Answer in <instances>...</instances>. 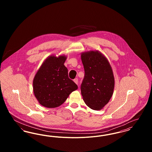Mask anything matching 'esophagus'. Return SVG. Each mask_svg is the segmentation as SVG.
<instances>
[{
	"label": "esophagus",
	"instance_id": "esophagus-1",
	"mask_svg": "<svg viewBox=\"0 0 152 152\" xmlns=\"http://www.w3.org/2000/svg\"><path fill=\"white\" fill-rule=\"evenodd\" d=\"M73 81H74L77 85H78V79H77V78H76V79H75L73 80Z\"/></svg>",
	"mask_w": 152,
	"mask_h": 152
}]
</instances>
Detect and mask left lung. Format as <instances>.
<instances>
[{
  "label": "left lung",
  "mask_w": 152,
  "mask_h": 152,
  "mask_svg": "<svg viewBox=\"0 0 152 152\" xmlns=\"http://www.w3.org/2000/svg\"><path fill=\"white\" fill-rule=\"evenodd\" d=\"M85 76L81 86L83 99L93 110L103 108L114 91L115 78L108 60L97 50L81 53Z\"/></svg>",
  "instance_id": "obj_1"
}]
</instances>
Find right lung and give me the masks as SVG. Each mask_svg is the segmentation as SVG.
Here are the masks:
<instances>
[{"mask_svg": "<svg viewBox=\"0 0 152 152\" xmlns=\"http://www.w3.org/2000/svg\"><path fill=\"white\" fill-rule=\"evenodd\" d=\"M66 56L51 55L44 60L33 80V91L40 105L48 108L63 104L77 86L69 79L64 64Z\"/></svg>", "mask_w": 152, "mask_h": 152, "instance_id": "right-lung-1", "label": "right lung"}]
</instances>
